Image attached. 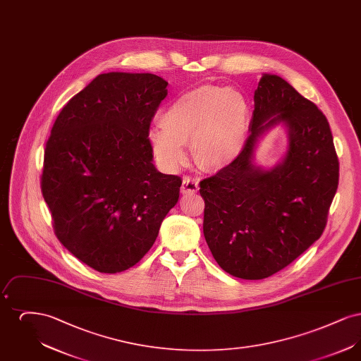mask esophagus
<instances>
[{"label": "esophagus", "mask_w": 361, "mask_h": 361, "mask_svg": "<svg viewBox=\"0 0 361 361\" xmlns=\"http://www.w3.org/2000/svg\"><path fill=\"white\" fill-rule=\"evenodd\" d=\"M199 190V181L195 180V178H190V177H185L183 180V184H181V192L184 195H190V193H196Z\"/></svg>", "instance_id": "obj_1"}]
</instances>
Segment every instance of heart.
Segmentation results:
<instances>
[{"mask_svg":"<svg viewBox=\"0 0 361 361\" xmlns=\"http://www.w3.org/2000/svg\"><path fill=\"white\" fill-rule=\"evenodd\" d=\"M250 124L249 104L234 87L206 85L189 90L158 119L161 133L152 134L157 157L169 169L181 166L185 145L192 142L197 166L216 172L240 157Z\"/></svg>","mask_w":361,"mask_h":361,"instance_id":"obj_1","label":"heart"}]
</instances>
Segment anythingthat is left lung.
Masks as SVG:
<instances>
[{
  "mask_svg": "<svg viewBox=\"0 0 361 361\" xmlns=\"http://www.w3.org/2000/svg\"><path fill=\"white\" fill-rule=\"evenodd\" d=\"M276 126L288 133L286 150L277 164L261 167L259 142ZM249 133L237 161L200 183L203 233L224 271L261 280L322 235L340 168L325 115L276 74L258 82Z\"/></svg>",
  "mask_w": 361,
  "mask_h": 361,
  "instance_id": "8db88e82",
  "label": "left lung"
}]
</instances>
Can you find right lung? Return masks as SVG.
I'll return each instance as SVG.
<instances>
[{"label": "right lung", "instance_id": "right-lung-1", "mask_svg": "<svg viewBox=\"0 0 361 361\" xmlns=\"http://www.w3.org/2000/svg\"><path fill=\"white\" fill-rule=\"evenodd\" d=\"M168 82L97 75L63 106L46 143L42 192L58 240L102 274L134 267L177 204L181 178L157 171L149 127Z\"/></svg>", "mask_w": 361, "mask_h": 361}]
</instances>
